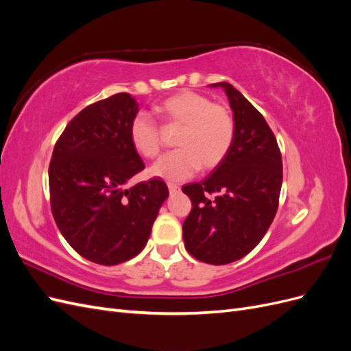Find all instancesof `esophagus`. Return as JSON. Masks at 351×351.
I'll return each instance as SVG.
<instances>
[{
  "label": "esophagus",
  "mask_w": 351,
  "mask_h": 351,
  "mask_svg": "<svg viewBox=\"0 0 351 351\" xmlns=\"http://www.w3.org/2000/svg\"><path fill=\"white\" fill-rule=\"evenodd\" d=\"M168 190H169V193H171V195H176V193L180 192V187L174 183H168Z\"/></svg>",
  "instance_id": "esophagus-1"
}]
</instances>
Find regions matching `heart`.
<instances>
[{
    "label": "heart",
    "mask_w": 351,
    "mask_h": 351,
    "mask_svg": "<svg viewBox=\"0 0 351 351\" xmlns=\"http://www.w3.org/2000/svg\"><path fill=\"white\" fill-rule=\"evenodd\" d=\"M154 112L165 124L182 125L176 146L164 155L151 173L169 182H183L200 168L214 169L228 155L236 136L234 117L224 104L212 102L195 90H180L155 105ZM130 142L136 152L152 159L161 151V132L155 121L137 114L129 127Z\"/></svg>",
    "instance_id": "b5f03b06"
}]
</instances>
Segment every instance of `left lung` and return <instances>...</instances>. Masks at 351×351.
<instances>
[{
  "instance_id": "8db88e82",
  "label": "left lung",
  "mask_w": 351,
  "mask_h": 351,
  "mask_svg": "<svg viewBox=\"0 0 351 351\" xmlns=\"http://www.w3.org/2000/svg\"><path fill=\"white\" fill-rule=\"evenodd\" d=\"M210 86L226 90L236 136L224 161L204 182L183 186L193 206L183 240L197 261L226 265L246 256L267 234L278 209L282 159L263 115L232 84Z\"/></svg>"
}]
</instances>
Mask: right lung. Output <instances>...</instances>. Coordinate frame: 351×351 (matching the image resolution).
<instances>
[{
    "label": "right lung",
    "instance_id": "obj_1",
    "mask_svg": "<svg viewBox=\"0 0 351 351\" xmlns=\"http://www.w3.org/2000/svg\"><path fill=\"white\" fill-rule=\"evenodd\" d=\"M137 111L124 92L88 105L58 137L48 169L61 234L80 256L107 267L143 250L168 197L161 178L129 186L145 168L129 136Z\"/></svg>",
    "mask_w": 351,
    "mask_h": 351
}]
</instances>
